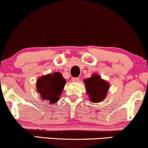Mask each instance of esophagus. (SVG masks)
<instances>
[{
    "label": "esophagus",
    "mask_w": 148,
    "mask_h": 148,
    "mask_svg": "<svg viewBox=\"0 0 148 148\" xmlns=\"http://www.w3.org/2000/svg\"><path fill=\"white\" fill-rule=\"evenodd\" d=\"M79 80H80L79 78H78V77L72 78V81L74 82V83H78V82H79Z\"/></svg>",
    "instance_id": "obj_1"
}]
</instances>
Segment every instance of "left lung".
Masks as SVG:
<instances>
[{
    "label": "left lung",
    "instance_id": "obj_1",
    "mask_svg": "<svg viewBox=\"0 0 148 148\" xmlns=\"http://www.w3.org/2000/svg\"><path fill=\"white\" fill-rule=\"evenodd\" d=\"M87 93L89 100L93 102H101L106 98L109 88V84L98 75H93L85 80Z\"/></svg>",
    "mask_w": 148,
    "mask_h": 148
}]
</instances>
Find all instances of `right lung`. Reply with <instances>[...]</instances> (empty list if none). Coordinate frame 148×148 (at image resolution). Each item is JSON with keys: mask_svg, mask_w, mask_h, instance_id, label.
I'll use <instances>...</instances> for the list:
<instances>
[{"mask_svg": "<svg viewBox=\"0 0 148 148\" xmlns=\"http://www.w3.org/2000/svg\"><path fill=\"white\" fill-rule=\"evenodd\" d=\"M65 83V79L59 72L48 74L37 80V91L42 99L49 100L51 104L55 103L59 100Z\"/></svg>", "mask_w": 148, "mask_h": 148, "instance_id": "right-lung-1", "label": "right lung"}]
</instances>
